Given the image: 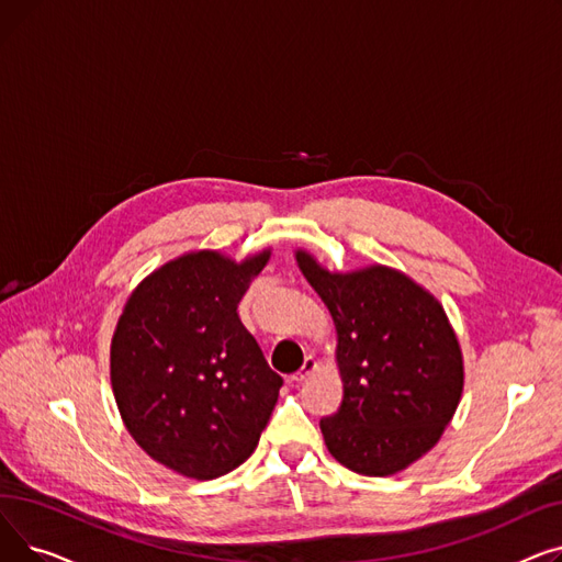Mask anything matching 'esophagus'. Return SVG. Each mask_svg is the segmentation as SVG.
<instances>
[{
  "instance_id": "34e87169",
  "label": "esophagus",
  "mask_w": 562,
  "mask_h": 562,
  "mask_svg": "<svg viewBox=\"0 0 562 562\" xmlns=\"http://www.w3.org/2000/svg\"><path fill=\"white\" fill-rule=\"evenodd\" d=\"M314 369H316V362H314L312 358H307V360H305V364H303V367H301V369H299L296 373H293V375H291V380H296V382H303V380H305V378H307V375H310V373H312Z\"/></svg>"
}]
</instances>
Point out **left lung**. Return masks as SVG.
<instances>
[{"instance_id":"obj_1","label":"left lung","mask_w":562,"mask_h":562,"mask_svg":"<svg viewBox=\"0 0 562 562\" xmlns=\"http://www.w3.org/2000/svg\"><path fill=\"white\" fill-rule=\"evenodd\" d=\"M296 261L337 330L344 398L321 419L326 447L356 474H398L437 445L462 396V350L449 316L390 266L333 273L307 250H296Z\"/></svg>"}]
</instances>
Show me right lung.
I'll return each instance as SVG.
<instances>
[{"label": "right lung", "instance_id": "right-lung-1", "mask_svg": "<svg viewBox=\"0 0 562 562\" xmlns=\"http://www.w3.org/2000/svg\"><path fill=\"white\" fill-rule=\"evenodd\" d=\"M271 248L234 261L218 250L170 259L125 303L111 339V387L136 445L195 481L244 464L282 378L236 314Z\"/></svg>", "mask_w": 562, "mask_h": 562}]
</instances>
